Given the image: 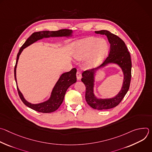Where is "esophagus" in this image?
<instances>
[{
  "mask_svg": "<svg viewBox=\"0 0 152 152\" xmlns=\"http://www.w3.org/2000/svg\"><path fill=\"white\" fill-rule=\"evenodd\" d=\"M76 77H77V80H80L82 78V75L80 73V72L77 71L76 73Z\"/></svg>",
  "mask_w": 152,
  "mask_h": 152,
  "instance_id": "1",
  "label": "esophagus"
}]
</instances>
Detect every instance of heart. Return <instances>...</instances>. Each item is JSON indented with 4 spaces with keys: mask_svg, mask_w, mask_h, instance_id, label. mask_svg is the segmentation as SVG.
<instances>
[{
    "mask_svg": "<svg viewBox=\"0 0 152 152\" xmlns=\"http://www.w3.org/2000/svg\"><path fill=\"white\" fill-rule=\"evenodd\" d=\"M109 52V45L104 39L90 37L78 39L72 45L73 57L82 61L87 58L84 66L87 69H93L99 67L103 62Z\"/></svg>",
    "mask_w": 152,
    "mask_h": 152,
    "instance_id": "b5f03b06",
    "label": "heart"
}]
</instances>
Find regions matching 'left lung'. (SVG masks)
Masks as SVG:
<instances>
[{"label": "left lung", "mask_w": 152, "mask_h": 152, "mask_svg": "<svg viewBox=\"0 0 152 152\" xmlns=\"http://www.w3.org/2000/svg\"><path fill=\"white\" fill-rule=\"evenodd\" d=\"M95 32L107 37L111 45L110 55L99 67L84 72L81 80L86 86L85 99L87 103L95 110H108L117 106L129 90L131 79V58L124 42L118 36L106 30L95 31ZM112 63L117 64L123 72L124 81L121 90L113 98H99L94 94L95 78L96 73L99 69Z\"/></svg>", "instance_id": "obj_1"}]
</instances>
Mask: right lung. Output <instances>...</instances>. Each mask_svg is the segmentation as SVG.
<instances>
[{
	"label": "right lung",
	"instance_id": "right-lung-1",
	"mask_svg": "<svg viewBox=\"0 0 152 152\" xmlns=\"http://www.w3.org/2000/svg\"><path fill=\"white\" fill-rule=\"evenodd\" d=\"M73 31L70 29H61L57 31H40L33 33L25 41V42L21 47L19 52L17 54L15 66L14 68V77L17 83V91L18 95L23 103L31 109L42 113H50L57 110L62 103L65 94L70 86L76 82V69H72L70 72L62 73L59 77V79L55 83L54 87L52 89L50 97L42 102L33 104L28 102L19 90L17 86L16 78V69L19 56L23 49L29 46L32 45L36 41L42 39L43 38H48L50 37H66L70 38L73 35Z\"/></svg>",
	"mask_w": 152,
	"mask_h": 152
}]
</instances>
